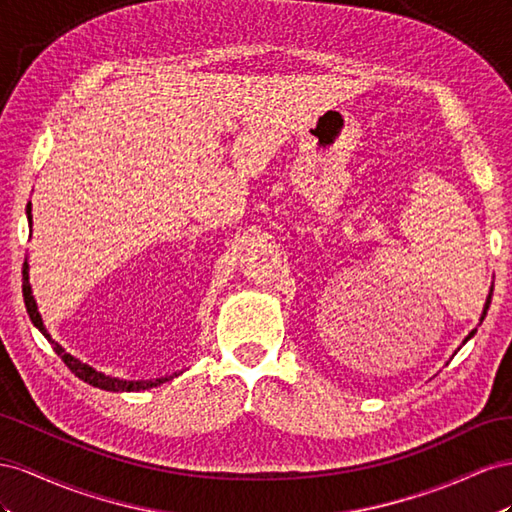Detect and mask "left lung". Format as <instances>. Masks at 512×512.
<instances>
[{
    "label": "left lung",
    "instance_id": "8db88e82",
    "mask_svg": "<svg viewBox=\"0 0 512 512\" xmlns=\"http://www.w3.org/2000/svg\"><path fill=\"white\" fill-rule=\"evenodd\" d=\"M491 296H493V285L489 287V296H487V300H485V306H483V315H480V321H478V324H483V319H485V315H487V311H489V304H491ZM474 334H476V328L470 332V334H467V337L463 339V343L461 345H465L467 341H470L472 337H474Z\"/></svg>",
    "mask_w": 512,
    "mask_h": 512
}]
</instances>
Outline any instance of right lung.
<instances>
[{
	"label": "right lung",
	"instance_id": "right-lung-1",
	"mask_svg": "<svg viewBox=\"0 0 512 512\" xmlns=\"http://www.w3.org/2000/svg\"><path fill=\"white\" fill-rule=\"evenodd\" d=\"M25 214H27L29 227H32V201L27 203ZM23 298H25V306H27V313H29V319H32V324L42 332V337H45L53 345L55 354L64 360L66 367L72 373H75L79 379H83L85 384H90V386L100 388V390H109V392H139V390L156 388V386L165 384V382H169V379L180 375V373H173V375L156 377V379H122V377H113V375H107V373H102V371H96L94 367H90V364H85L79 358L68 354L66 349L51 337L49 330L45 328V321H42V315L38 313V304H36L34 294H32V285H29V264H27V259H25V264H23Z\"/></svg>",
	"mask_w": 512,
	"mask_h": 512
}]
</instances>
